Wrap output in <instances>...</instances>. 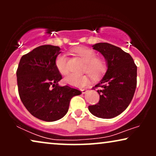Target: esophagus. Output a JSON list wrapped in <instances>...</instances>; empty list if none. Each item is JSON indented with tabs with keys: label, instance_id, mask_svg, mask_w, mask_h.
Returning <instances> with one entry per match:
<instances>
[{
	"label": "esophagus",
	"instance_id": "esophagus-1",
	"mask_svg": "<svg viewBox=\"0 0 156 156\" xmlns=\"http://www.w3.org/2000/svg\"><path fill=\"white\" fill-rule=\"evenodd\" d=\"M81 91H82V94H84V93H86L87 91V89H82Z\"/></svg>",
	"mask_w": 156,
	"mask_h": 156
}]
</instances>
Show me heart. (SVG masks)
Segmentation results:
<instances>
[{
    "instance_id": "b5f03b06",
    "label": "heart",
    "mask_w": 156,
    "mask_h": 156,
    "mask_svg": "<svg viewBox=\"0 0 156 156\" xmlns=\"http://www.w3.org/2000/svg\"><path fill=\"white\" fill-rule=\"evenodd\" d=\"M74 52L80 57L84 62L86 67L84 72H87L93 79H99L103 76L107 69V65L104 59L97 57L95 51L89 48L80 47L74 49ZM55 66L59 73L65 75L68 73V58L65 54H59L55 59ZM65 82L71 86L76 87H84L89 84V80L86 75H75L69 74L65 79Z\"/></svg>"
}]
</instances>
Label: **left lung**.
<instances>
[{"instance_id":"obj_1","label":"left lung","mask_w":156,"mask_h":156,"mask_svg":"<svg viewBox=\"0 0 156 156\" xmlns=\"http://www.w3.org/2000/svg\"><path fill=\"white\" fill-rule=\"evenodd\" d=\"M107 62L105 75L93 88H99L100 99L89 110L95 116L112 119L121 114L131 103L137 84V67L132 57L120 48L106 42L94 44Z\"/></svg>"}]
</instances>
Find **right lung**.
Instances as JSON below:
<instances>
[{
  "instance_id": "right-lung-1",
  "label": "right lung",
  "mask_w": 156,
  "mask_h": 156,
  "mask_svg": "<svg viewBox=\"0 0 156 156\" xmlns=\"http://www.w3.org/2000/svg\"><path fill=\"white\" fill-rule=\"evenodd\" d=\"M60 48L37 47L23 55L16 72L18 93L23 105L33 116L44 121L62 118L70 100L82 92L67 85L60 87L62 76L55 66Z\"/></svg>"
}]
</instances>
